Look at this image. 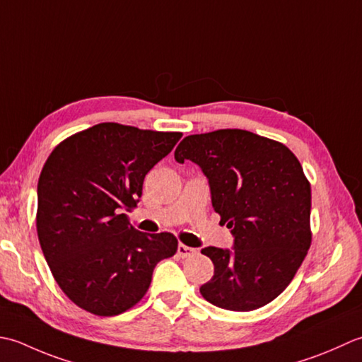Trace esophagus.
<instances>
[{
    "mask_svg": "<svg viewBox=\"0 0 362 362\" xmlns=\"http://www.w3.org/2000/svg\"><path fill=\"white\" fill-rule=\"evenodd\" d=\"M195 253H197V250H195V248H192V247L184 245V243H180V245H178V255H180L181 257H189V256H194Z\"/></svg>",
    "mask_w": 362,
    "mask_h": 362,
    "instance_id": "34e87169",
    "label": "esophagus"
}]
</instances>
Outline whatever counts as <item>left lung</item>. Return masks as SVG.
<instances>
[{"label": "left lung", "mask_w": 362, "mask_h": 362, "mask_svg": "<svg viewBox=\"0 0 362 362\" xmlns=\"http://www.w3.org/2000/svg\"><path fill=\"white\" fill-rule=\"evenodd\" d=\"M175 159L200 165L212 208L234 238L233 250H202L214 264L202 295L228 311L270 303L311 247V184L300 160L286 145L243 129L184 137Z\"/></svg>", "instance_id": "8db88e82"}]
</instances>
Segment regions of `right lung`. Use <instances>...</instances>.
Here are the masks:
<instances>
[{
	"label": "right lung",
	"mask_w": 362,
	"mask_h": 362,
	"mask_svg": "<svg viewBox=\"0 0 362 362\" xmlns=\"http://www.w3.org/2000/svg\"><path fill=\"white\" fill-rule=\"evenodd\" d=\"M181 132L98 123L51 151L37 184V235L62 292L84 311L110 317L144 298L156 264L172 257V233L128 222L145 175Z\"/></svg>",
	"instance_id": "add662e5"
}]
</instances>
